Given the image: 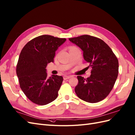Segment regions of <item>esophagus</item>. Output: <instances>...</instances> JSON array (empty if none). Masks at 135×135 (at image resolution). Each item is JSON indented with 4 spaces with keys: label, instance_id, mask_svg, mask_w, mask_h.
Masks as SVG:
<instances>
[{
    "label": "esophagus",
    "instance_id": "1",
    "mask_svg": "<svg viewBox=\"0 0 135 135\" xmlns=\"http://www.w3.org/2000/svg\"><path fill=\"white\" fill-rule=\"evenodd\" d=\"M71 78V76H63V79H64V80H67V79H69L70 78Z\"/></svg>",
    "mask_w": 135,
    "mask_h": 135
}]
</instances>
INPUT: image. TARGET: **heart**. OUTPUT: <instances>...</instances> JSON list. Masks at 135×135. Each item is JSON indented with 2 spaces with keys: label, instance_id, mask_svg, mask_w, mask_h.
Masks as SVG:
<instances>
[{
  "label": "heart",
  "instance_id": "heart-1",
  "mask_svg": "<svg viewBox=\"0 0 135 135\" xmlns=\"http://www.w3.org/2000/svg\"><path fill=\"white\" fill-rule=\"evenodd\" d=\"M76 48V47H74V46H71V47H70V50H72V49H75Z\"/></svg>",
  "mask_w": 135,
  "mask_h": 135
}]
</instances>
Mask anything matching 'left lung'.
Wrapping results in <instances>:
<instances>
[{
  "mask_svg": "<svg viewBox=\"0 0 135 135\" xmlns=\"http://www.w3.org/2000/svg\"><path fill=\"white\" fill-rule=\"evenodd\" d=\"M69 40L82 50L84 60L91 68L89 78L77 77L79 83L75 87L76 94L87 102L102 101L113 89L118 78V58L109 46L97 37L83 35Z\"/></svg>",
  "mask_w": 135,
  "mask_h": 135,
  "instance_id": "8db88e82",
  "label": "left lung"
}]
</instances>
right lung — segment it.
<instances>
[{
    "instance_id": "add662e5",
    "label": "right lung",
    "mask_w": 135,
    "mask_h": 135,
    "mask_svg": "<svg viewBox=\"0 0 135 135\" xmlns=\"http://www.w3.org/2000/svg\"><path fill=\"white\" fill-rule=\"evenodd\" d=\"M66 41L50 35H42L29 41L18 57L16 74L20 86L30 101L45 105L57 98L62 76L47 78L46 66L53 62L55 51Z\"/></svg>"
}]
</instances>
